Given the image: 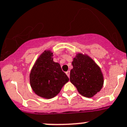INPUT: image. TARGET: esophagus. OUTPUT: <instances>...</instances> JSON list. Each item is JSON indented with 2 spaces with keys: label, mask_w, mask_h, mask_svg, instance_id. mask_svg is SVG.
Segmentation results:
<instances>
[{
  "label": "esophagus",
  "mask_w": 127,
  "mask_h": 127,
  "mask_svg": "<svg viewBox=\"0 0 127 127\" xmlns=\"http://www.w3.org/2000/svg\"><path fill=\"white\" fill-rule=\"evenodd\" d=\"M66 73L67 76H68V77H70V71H67L66 72Z\"/></svg>",
  "instance_id": "1"
}]
</instances>
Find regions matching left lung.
I'll return each mask as SVG.
<instances>
[{"label":"left lung","instance_id":"obj_1","mask_svg":"<svg viewBox=\"0 0 127 127\" xmlns=\"http://www.w3.org/2000/svg\"><path fill=\"white\" fill-rule=\"evenodd\" d=\"M70 82L80 95L91 98L101 90L103 84L100 68L89 56L77 54L72 62Z\"/></svg>","mask_w":127,"mask_h":127}]
</instances>
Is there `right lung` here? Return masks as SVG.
<instances>
[{
  "label": "right lung",
  "mask_w": 127,
  "mask_h": 127,
  "mask_svg": "<svg viewBox=\"0 0 127 127\" xmlns=\"http://www.w3.org/2000/svg\"><path fill=\"white\" fill-rule=\"evenodd\" d=\"M53 53L45 51L36 61L30 74V83L37 95L45 98L56 96L69 78L58 63L53 61Z\"/></svg>",
  "instance_id": "right-lung-1"
}]
</instances>
